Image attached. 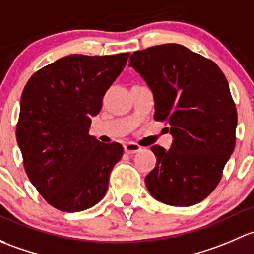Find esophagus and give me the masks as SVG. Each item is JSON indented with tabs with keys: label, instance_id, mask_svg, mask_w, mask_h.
I'll return each instance as SVG.
<instances>
[{
	"label": "esophagus",
	"instance_id": "34e87169",
	"mask_svg": "<svg viewBox=\"0 0 254 254\" xmlns=\"http://www.w3.org/2000/svg\"><path fill=\"white\" fill-rule=\"evenodd\" d=\"M125 148V151H126L127 154H134V153H138V151L142 150V148H140L139 145L135 144V143L133 142H128L126 144L124 145Z\"/></svg>",
	"mask_w": 254,
	"mask_h": 254
}]
</instances>
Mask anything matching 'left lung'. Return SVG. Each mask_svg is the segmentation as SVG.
<instances>
[{
	"label": "left lung",
	"mask_w": 254,
	"mask_h": 254,
	"mask_svg": "<svg viewBox=\"0 0 254 254\" xmlns=\"http://www.w3.org/2000/svg\"><path fill=\"white\" fill-rule=\"evenodd\" d=\"M128 66L151 90L154 119L166 121L172 135L170 149L150 148L156 165L146 188L165 204H197L218 186L235 149L237 112L229 83L213 61L179 44L134 52Z\"/></svg>",
	"instance_id": "left-lung-1"
}]
</instances>
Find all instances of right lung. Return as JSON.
<instances>
[{"label": "right lung", "instance_id": "obj_1", "mask_svg": "<svg viewBox=\"0 0 254 254\" xmlns=\"http://www.w3.org/2000/svg\"><path fill=\"white\" fill-rule=\"evenodd\" d=\"M128 56L70 55L34 73L23 90L17 143L25 172L59 210H85L105 197L124 146L100 143L89 128Z\"/></svg>", "mask_w": 254, "mask_h": 254}]
</instances>
